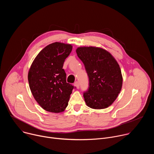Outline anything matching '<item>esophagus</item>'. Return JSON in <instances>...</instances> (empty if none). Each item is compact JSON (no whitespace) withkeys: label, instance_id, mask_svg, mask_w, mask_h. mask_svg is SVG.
Masks as SVG:
<instances>
[{"label":"esophagus","instance_id":"obj_1","mask_svg":"<svg viewBox=\"0 0 154 154\" xmlns=\"http://www.w3.org/2000/svg\"><path fill=\"white\" fill-rule=\"evenodd\" d=\"M74 85L76 86V88L77 89H79V87H80V84H79V82H75V83H74Z\"/></svg>","mask_w":154,"mask_h":154}]
</instances>
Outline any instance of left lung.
Segmentation results:
<instances>
[{"label": "left lung", "mask_w": 154, "mask_h": 154, "mask_svg": "<svg viewBox=\"0 0 154 154\" xmlns=\"http://www.w3.org/2000/svg\"><path fill=\"white\" fill-rule=\"evenodd\" d=\"M89 79V86L83 92L86 105L94 109L111 105L119 94L122 77L119 66L113 56L104 49L82 47L76 50Z\"/></svg>", "instance_id": "1"}]
</instances>
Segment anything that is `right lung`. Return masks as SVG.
Returning a JSON list of instances; mask_svg holds the SVG:
<instances>
[{
    "label": "right lung",
    "instance_id": "1",
    "mask_svg": "<svg viewBox=\"0 0 154 154\" xmlns=\"http://www.w3.org/2000/svg\"><path fill=\"white\" fill-rule=\"evenodd\" d=\"M72 49L66 44H51L38 54L31 65L28 74L30 90L39 105L48 112H63L76 88L66 82V74L63 69Z\"/></svg>",
    "mask_w": 154,
    "mask_h": 154
}]
</instances>
